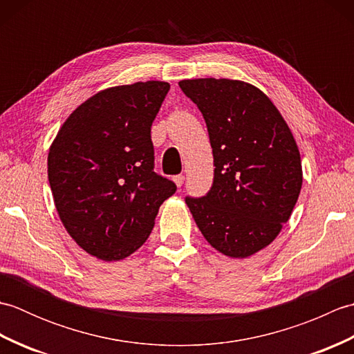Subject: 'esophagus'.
I'll list each match as a JSON object with an SVG mask.
<instances>
[{
	"instance_id": "34e87169",
	"label": "esophagus",
	"mask_w": 354,
	"mask_h": 354,
	"mask_svg": "<svg viewBox=\"0 0 354 354\" xmlns=\"http://www.w3.org/2000/svg\"><path fill=\"white\" fill-rule=\"evenodd\" d=\"M184 176L183 175H176V176H173V183H175L178 187H181L183 184H184Z\"/></svg>"
}]
</instances>
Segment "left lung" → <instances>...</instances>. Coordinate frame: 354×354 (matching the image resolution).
<instances>
[{"mask_svg":"<svg viewBox=\"0 0 354 354\" xmlns=\"http://www.w3.org/2000/svg\"><path fill=\"white\" fill-rule=\"evenodd\" d=\"M204 115L214 179L202 198H185L214 250L246 259L266 248L289 221L303 185L295 138L269 97L231 79L179 82Z\"/></svg>","mask_w":354,"mask_h":354,"instance_id":"obj_1","label":"left lung"}]
</instances>
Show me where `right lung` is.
<instances>
[{
	"instance_id": "add662e5",
	"label": "right lung",
	"mask_w": 354,
	"mask_h": 354,
	"mask_svg": "<svg viewBox=\"0 0 354 354\" xmlns=\"http://www.w3.org/2000/svg\"><path fill=\"white\" fill-rule=\"evenodd\" d=\"M167 82L112 86L89 97L59 129L48 181L65 230L82 250L123 260L146 242L175 183L153 171L150 127Z\"/></svg>"
}]
</instances>
